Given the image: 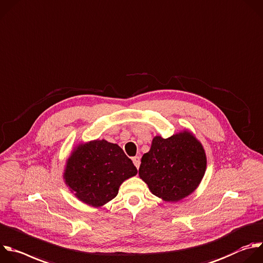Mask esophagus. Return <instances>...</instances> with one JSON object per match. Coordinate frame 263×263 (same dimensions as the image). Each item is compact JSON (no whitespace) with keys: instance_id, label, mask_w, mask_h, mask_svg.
Here are the masks:
<instances>
[{"instance_id":"obj_1","label":"esophagus","mask_w":263,"mask_h":263,"mask_svg":"<svg viewBox=\"0 0 263 263\" xmlns=\"http://www.w3.org/2000/svg\"><path fill=\"white\" fill-rule=\"evenodd\" d=\"M133 162H134V165L137 167V169H139L140 164H141L140 156H134V157H133Z\"/></svg>"}]
</instances>
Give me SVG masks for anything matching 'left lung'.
I'll use <instances>...</instances> for the list:
<instances>
[{"label":"left lung","mask_w":263,"mask_h":263,"mask_svg":"<svg viewBox=\"0 0 263 263\" xmlns=\"http://www.w3.org/2000/svg\"><path fill=\"white\" fill-rule=\"evenodd\" d=\"M205 169L202 145L191 133L183 132L168 139L155 137L142 156L139 175L153 195L175 202L195 191Z\"/></svg>","instance_id":"1"}]
</instances>
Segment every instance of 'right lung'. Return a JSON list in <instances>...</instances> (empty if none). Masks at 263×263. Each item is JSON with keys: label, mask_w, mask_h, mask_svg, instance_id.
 I'll list each match as a JSON object with an SVG mask.
<instances>
[{"label": "right lung", "mask_w": 263, "mask_h": 263, "mask_svg": "<svg viewBox=\"0 0 263 263\" xmlns=\"http://www.w3.org/2000/svg\"><path fill=\"white\" fill-rule=\"evenodd\" d=\"M137 173L132 160L117 144L96 140L72 152L64 177L80 200L98 207L114 199L120 184Z\"/></svg>", "instance_id": "1"}]
</instances>
